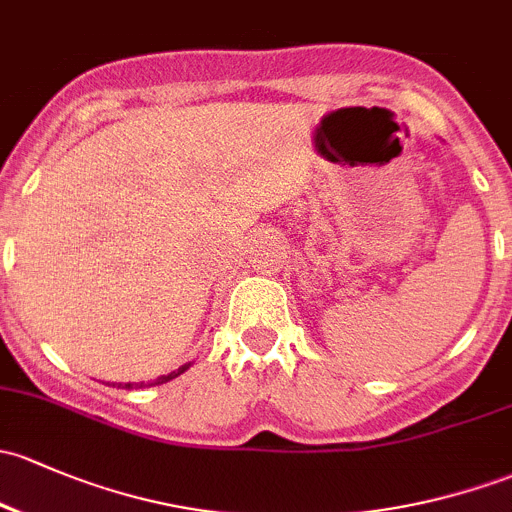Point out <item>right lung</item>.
Returning <instances> with one entry per match:
<instances>
[{
	"label": "right lung",
	"instance_id": "right-lung-1",
	"mask_svg": "<svg viewBox=\"0 0 512 512\" xmlns=\"http://www.w3.org/2000/svg\"><path fill=\"white\" fill-rule=\"evenodd\" d=\"M188 368H191V363H186V365H181V368L179 370H174V373H169V375H161V378H157V380H154V383H147V385H144V383H125V385H117V387H122V390H134V387H152V385H161V383H169V380H174V378H179V375L181 373H184V370H188Z\"/></svg>",
	"mask_w": 512,
	"mask_h": 512
}]
</instances>
